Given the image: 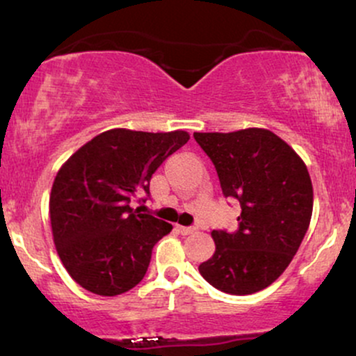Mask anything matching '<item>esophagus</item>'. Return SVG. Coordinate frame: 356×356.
<instances>
[{
  "instance_id": "esophagus-1",
  "label": "esophagus",
  "mask_w": 356,
  "mask_h": 356,
  "mask_svg": "<svg viewBox=\"0 0 356 356\" xmlns=\"http://www.w3.org/2000/svg\"><path fill=\"white\" fill-rule=\"evenodd\" d=\"M175 229L181 232L182 236H187V234H192V232H195V227H189V226H175Z\"/></svg>"
}]
</instances>
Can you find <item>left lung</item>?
<instances>
[{
  "instance_id": "8db88e82",
  "label": "left lung",
  "mask_w": 356,
  "mask_h": 356,
  "mask_svg": "<svg viewBox=\"0 0 356 356\" xmlns=\"http://www.w3.org/2000/svg\"><path fill=\"white\" fill-rule=\"evenodd\" d=\"M226 197L238 199V231H212L216 251L199 266L204 280L229 295H252L283 275L313 212L305 162L266 129L195 132Z\"/></svg>"
}]
</instances>
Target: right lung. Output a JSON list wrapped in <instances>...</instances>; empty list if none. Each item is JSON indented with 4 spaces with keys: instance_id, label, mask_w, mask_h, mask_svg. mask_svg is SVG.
Wrapping results in <instances>:
<instances>
[{
    "instance_id": "add662e5",
    "label": "right lung",
    "mask_w": 356,
    "mask_h": 356,
    "mask_svg": "<svg viewBox=\"0 0 356 356\" xmlns=\"http://www.w3.org/2000/svg\"><path fill=\"white\" fill-rule=\"evenodd\" d=\"M189 140L184 130L112 129L93 137L61 165L50 194L53 241L61 263L90 293L117 296L144 280L152 249L172 224L140 214L130 199Z\"/></svg>"
}]
</instances>
